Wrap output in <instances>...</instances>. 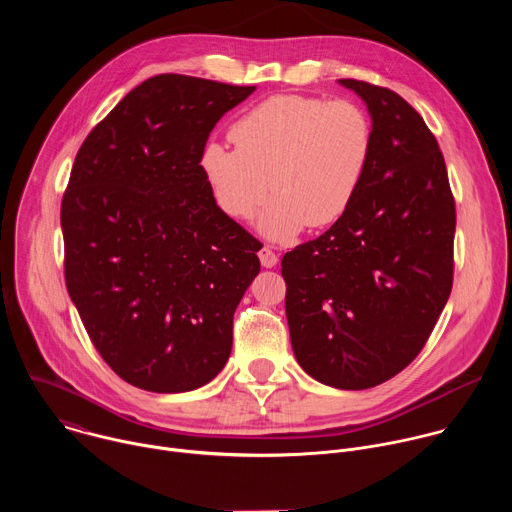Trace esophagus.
Returning <instances> with one entry per match:
<instances>
[{"instance_id":"1","label":"esophagus","mask_w":512,"mask_h":512,"mask_svg":"<svg viewBox=\"0 0 512 512\" xmlns=\"http://www.w3.org/2000/svg\"><path fill=\"white\" fill-rule=\"evenodd\" d=\"M259 259H261L263 267H275L277 265V255L269 247L259 249Z\"/></svg>"}]
</instances>
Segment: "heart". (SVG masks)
Instances as JSON below:
<instances>
[{
    "mask_svg": "<svg viewBox=\"0 0 512 512\" xmlns=\"http://www.w3.org/2000/svg\"><path fill=\"white\" fill-rule=\"evenodd\" d=\"M235 148L208 141L202 174L216 206L237 221H251L275 198L259 229L277 243L306 225L322 229L350 208L373 156V121L350 99L275 95L249 109L231 127Z\"/></svg>",
    "mask_w": 512,
    "mask_h": 512,
    "instance_id": "1",
    "label": "heart"
}]
</instances>
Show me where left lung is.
<instances>
[{
	"label": "left lung",
	"mask_w": 512,
	"mask_h": 512,
	"mask_svg": "<svg viewBox=\"0 0 512 512\" xmlns=\"http://www.w3.org/2000/svg\"><path fill=\"white\" fill-rule=\"evenodd\" d=\"M367 103L373 156L342 218L281 259L291 348L316 381L360 391L415 360L454 281L456 202L444 154L395 91L340 79Z\"/></svg>",
	"instance_id": "1"
}]
</instances>
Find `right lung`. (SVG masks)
Masks as SVG:
<instances>
[{
    "label": "right lung",
    "mask_w": 512,
    "mask_h": 512,
    "mask_svg": "<svg viewBox=\"0 0 512 512\" xmlns=\"http://www.w3.org/2000/svg\"><path fill=\"white\" fill-rule=\"evenodd\" d=\"M255 87L158 75L83 141L62 196L64 279L103 360L133 387L192 391L229 360L259 241L200 168L212 127Z\"/></svg>",
    "instance_id": "obj_1"
}]
</instances>
